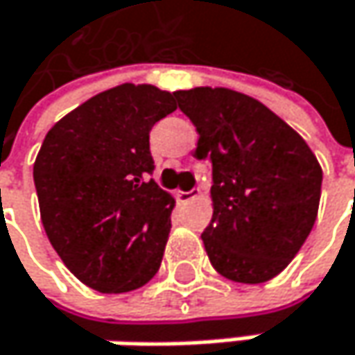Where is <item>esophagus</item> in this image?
I'll return each mask as SVG.
<instances>
[{
    "label": "esophagus",
    "instance_id": "1",
    "mask_svg": "<svg viewBox=\"0 0 355 355\" xmlns=\"http://www.w3.org/2000/svg\"><path fill=\"white\" fill-rule=\"evenodd\" d=\"M200 196V190H190V192H182V190H178L175 192V198L180 204H186V202H192L194 198H198Z\"/></svg>",
    "mask_w": 355,
    "mask_h": 355
}]
</instances>
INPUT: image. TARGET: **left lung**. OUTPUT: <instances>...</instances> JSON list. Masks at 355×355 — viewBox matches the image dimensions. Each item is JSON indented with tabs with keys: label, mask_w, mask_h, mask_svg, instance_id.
I'll list each match as a JSON object with an SVG mask.
<instances>
[{
	"label": "left lung",
	"mask_w": 355,
	"mask_h": 355,
	"mask_svg": "<svg viewBox=\"0 0 355 355\" xmlns=\"http://www.w3.org/2000/svg\"><path fill=\"white\" fill-rule=\"evenodd\" d=\"M212 161V220L202 233L212 268L241 284L278 276L306 241L323 171L304 139L261 102L227 89L173 94Z\"/></svg>",
	"instance_id": "1"
}]
</instances>
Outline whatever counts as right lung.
Wrapping results in <instances>:
<instances>
[{
  "label": "right lung",
  "mask_w": 355,
  "mask_h": 355,
  "mask_svg": "<svg viewBox=\"0 0 355 355\" xmlns=\"http://www.w3.org/2000/svg\"><path fill=\"white\" fill-rule=\"evenodd\" d=\"M173 94L122 83L63 116L34 161L46 237L85 286L120 294L157 274L175 200L155 184L149 132Z\"/></svg>",
  "instance_id": "right-lung-1"
}]
</instances>
